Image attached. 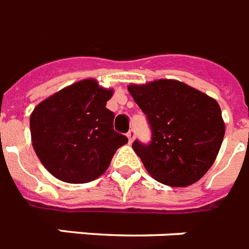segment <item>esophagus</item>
<instances>
[{
	"instance_id": "esophagus-1",
	"label": "esophagus",
	"mask_w": 249,
	"mask_h": 249,
	"mask_svg": "<svg viewBox=\"0 0 249 249\" xmlns=\"http://www.w3.org/2000/svg\"><path fill=\"white\" fill-rule=\"evenodd\" d=\"M127 137H128V142H132L135 140V130H130L127 132Z\"/></svg>"
}]
</instances>
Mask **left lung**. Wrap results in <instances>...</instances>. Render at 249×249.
I'll use <instances>...</instances> for the list:
<instances>
[{"mask_svg": "<svg viewBox=\"0 0 249 249\" xmlns=\"http://www.w3.org/2000/svg\"><path fill=\"white\" fill-rule=\"evenodd\" d=\"M128 91L152 130L149 144H132L149 175L178 188L203 178L225 135L217 101L175 79L130 85Z\"/></svg>", "mask_w": 249, "mask_h": 249, "instance_id": "left-lung-1", "label": "left lung"}]
</instances>
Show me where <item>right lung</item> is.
I'll list each match as a JSON object with an SVG mask.
<instances>
[{"instance_id": "obj_1", "label": "right lung", "mask_w": 249, "mask_h": 249, "mask_svg": "<svg viewBox=\"0 0 249 249\" xmlns=\"http://www.w3.org/2000/svg\"><path fill=\"white\" fill-rule=\"evenodd\" d=\"M113 90L83 79L39 103L31 114L32 145L50 174L71 184L104 174L114 153L128 142L113 128L107 108Z\"/></svg>"}]
</instances>
